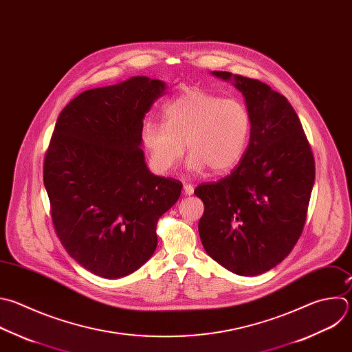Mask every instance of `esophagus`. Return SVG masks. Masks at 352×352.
Here are the masks:
<instances>
[{"instance_id": "34e87169", "label": "esophagus", "mask_w": 352, "mask_h": 352, "mask_svg": "<svg viewBox=\"0 0 352 352\" xmlns=\"http://www.w3.org/2000/svg\"><path fill=\"white\" fill-rule=\"evenodd\" d=\"M193 190H195L193 185H190V184H185V185H184V193H185V195L190 196V195H193Z\"/></svg>"}]
</instances>
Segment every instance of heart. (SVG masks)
<instances>
[{"label":"heart","instance_id":"obj_1","mask_svg":"<svg viewBox=\"0 0 352 352\" xmlns=\"http://www.w3.org/2000/svg\"><path fill=\"white\" fill-rule=\"evenodd\" d=\"M252 119L238 99L192 88L163 107V124L146 123L141 140L157 173H168L190 152L188 167L223 173L235 167L248 148Z\"/></svg>","mask_w":352,"mask_h":352}]
</instances>
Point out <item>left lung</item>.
<instances>
[{"label":"left lung","mask_w":352,"mask_h":352,"mask_svg":"<svg viewBox=\"0 0 352 352\" xmlns=\"http://www.w3.org/2000/svg\"><path fill=\"white\" fill-rule=\"evenodd\" d=\"M252 119L241 163L218 182L200 184L199 235L207 254L228 271L261 275L282 263L300 239L315 181V160L297 113L270 85L229 72Z\"/></svg>","instance_id":"obj_1"}]
</instances>
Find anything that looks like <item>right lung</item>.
Here are the masks:
<instances>
[{
  "mask_svg": "<svg viewBox=\"0 0 352 352\" xmlns=\"http://www.w3.org/2000/svg\"><path fill=\"white\" fill-rule=\"evenodd\" d=\"M166 84L145 76L81 92L60 111L44 159L56 235L87 271L116 279L155 253L159 218L182 184L153 175L141 133Z\"/></svg>",
  "mask_w": 352,
  "mask_h": 352,
  "instance_id": "obj_1",
  "label": "right lung"
}]
</instances>
